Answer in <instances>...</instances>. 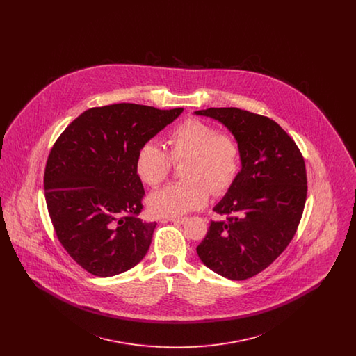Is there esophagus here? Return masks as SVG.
Wrapping results in <instances>:
<instances>
[{
  "label": "esophagus",
  "instance_id": "34e87169",
  "mask_svg": "<svg viewBox=\"0 0 356 356\" xmlns=\"http://www.w3.org/2000/svg\"><path fill=\"white\" fill-rule=\"evenodd\" d=\"M186 220H188L186 218H170V219H168V221H172V222H177V224H184Z\"/></svg>",
  "mask_w": 356,
  "mask_h": 356
}]
</instances>
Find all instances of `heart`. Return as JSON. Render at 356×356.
<instances>
[{
    "mask_svg": "<svg viewBox=\"0 0 356 356\" xmlns=\"http://www.w3.org/2000/svg\"><path fill=\"white\" fill-rule=\"evenodd\" d=\"M168 152L156 141H145L136 154L137 176L149 186L170 177L173 163H184L186 180L151 193L153 213L176 218L208 203L211 193L224 195L235 186L241 170V147L229 131H218L209 121L189 118L168 134Z\"/></svg>",
    "mask_w": 356,
    "mask_h": 356,
    "instance_id": "obj_1",
    "label": "heart"
}]
</instances>
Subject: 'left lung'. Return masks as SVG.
I'll return each mask as SVG.
<instances>
[{
    "instance_id": "8db88e82",
    "label": "left lung",
    "mask_w": 356,
    "mask_h": 356,
    "mask_svg": "<svg viewBox=\"0 0 356 356\" xmlns=\"http://www.w3.org/2000/svg\"><path fill=\"white\" fill-rule=\"evenodd\" d=\"M219 120L241 147L238 179L213 211L196 251L204 264L231 280L266 270L295 236L307 199L303 154L273 120L238 108L195 112Z\"/></svg>"
}]
</instances>
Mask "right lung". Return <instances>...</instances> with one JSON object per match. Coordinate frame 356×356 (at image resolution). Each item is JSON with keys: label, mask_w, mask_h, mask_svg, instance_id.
Listing matches in <instances>:
<instances>
[{"label": "right lung", "mask_w": 356, "mask_h": 356, "mask_svg": "<svg viewBox=\"0 0 356 356\" xmlns=\"http://www.w3.org/2000/svg\"><path fill=\"white\" fill-rule=\"evenodd\" d=\"M181 112L129 102L96 106L56 140L44 173L45 200L57 238L85 271L115 276L148 252L157 222L138 218L145 192L136 154Z\"/></svg>", "instance_id": "1"}]
</instances>
